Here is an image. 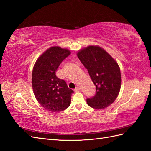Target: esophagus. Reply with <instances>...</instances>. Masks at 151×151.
<instances>
[{"label": "esophagus", "instance_id": "obj_1", "mask_svg": "<svg viewBox=\"0 0 151 151\" xmlns=\"http://www.w3.org/2000/svg\"><path fill=\"white\" fill-rule=\"evenodd\" d=\"M80 90H81L80 87H77L75 88V92H79V91H80Z\"/></svg>", "mask_w": 151, "mask_h": 151}]
</instances>
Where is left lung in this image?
Segmentation results:
<instances>
[{
    "instance_id": "1",
    "label": "left lung",
    "mask_w": 151,
    "mask_h": 151,
    "mask_svg": "<svg viewBox=\"0 0 151 151\" xmlns=\"http://www.w3.org/2000/svg\"><path fill=\"white\" fill-rule=\"evenodd\" d=\"M76 55L96 86L95 96L87 99L88 105L98 110L106 109L114 102L121 90V74L117 63L98 45L80 49Z\"/></svg>"
}]
</instances>
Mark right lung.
<instances>
[{"instance_id":"right-lung-1","label":"right lung","mask_w":151,"mask_h":151,"mask_svg":"<svg viewBox=\"0 0 151 151\" xmlns=\"http://www.w3.org/2000/svg\"><path fill=\"white\" fill-rule=\"evenodd\" d=\"M70 54V50L67 48L52 46L38 57L33 67L34 94L39 103L52 112L64 111L71 104L73 91L55 75L60 63Z\"/></svg>"}]
</instances>
